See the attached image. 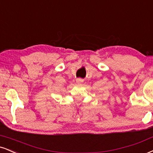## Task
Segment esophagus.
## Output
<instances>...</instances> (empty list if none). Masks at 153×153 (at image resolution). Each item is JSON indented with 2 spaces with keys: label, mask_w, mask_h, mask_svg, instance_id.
Returning a JSON list of instances; mask_svg holds the SVG:
<instances>
[{
  "label": "esophagus",
  "mask_w": 153,
  "mask_h": 153,
  "mask_svg": "<svg viewBox=\"0 0 153 153\" xmlns=\"http://www.w3.org/2000/svg\"><path fill=\"white\" fill-rule=\"evenodd\" d=\"M82 82H83V80L81 78H77L76 79V82L78 84H81V83H82Z\"/></svg>",
  "instance_id": "34e87169"
}]
</instances>
